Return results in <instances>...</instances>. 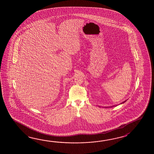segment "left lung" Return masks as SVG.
I'll use <instances>...</instances> for the list:
<instances>
[{
    "label": "left lung",
    "mask_w": 154,
    "mask_h": 154,
    "mask_svg": "<svg viewBox=\"0 0 154 154\" xmlns=\"http://www.w3.org/2000/svg\"><path fill=\"white\" fill-rule=\"evenodd\" d=\"M126 101H127V100H125V101L124 102H122V103H121V104H122V103H125V102ZM117 106V105H116V106H111V107H106V108H107V107H115V106Z\"/></svg>",
    "instance_id": "obj_1"
}]
</instances>
